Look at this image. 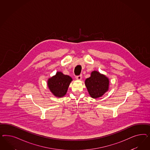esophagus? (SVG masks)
<instances>
[{
  "mask_svg": "<svg viewBox=\"0 0 150 150\" xmlns=\"http://www.w3.org/2000/svg\"><path fill=\"white\" fill-rule=\"evenodd\" d=\"M75 77H76V79H77V80H81L82 77V75L81 74V75H80L76 76Z\"/></svg>",
  "mask_w": 150,
  "mask_h": 150,
  "instance_id": "esophagus-1",
  "label": "esophagus"
}]
</instances>
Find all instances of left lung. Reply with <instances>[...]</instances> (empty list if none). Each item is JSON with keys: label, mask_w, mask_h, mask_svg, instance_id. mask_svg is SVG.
I'll use <instances>...</instances> for the list:
<instances>
[{"label": "left lung", "mask_w": 150, "mask_h": 150, "mask_svg": "<svg viewBox=\"0 0 150 150\" xmlns=\"http://www.w3.org/2000/svg\"><path fill=\"white\" fill-rule=\"evenodd\" d=\"M85 85L91 97L97 98L108 91L109 80L105 75L94 71L91 73V76L85 80Z\"/></svg>", "instance_id": "left-lung-1"}]
</instances>
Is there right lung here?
Returning a JSON list of instances; mask_svg holds the SVG:
<instances>
[{
	"label": "right lung",
	"mask_w": 150,
	"mask_h": 150,
	"mask_svg": "<svg viewBox=\"0 0 150 150\" xmlns=\"http://www.w3.org/2000/svg\"><path fill=\"white\" fill-rule=\"evenodd\" d=\"M72 81L71 77L58 72L48 81V86L50 91L56 97H62L67 93L69 86Z\"/></svg>",
	"instance_id": "add662e5"
}]
</instances>
